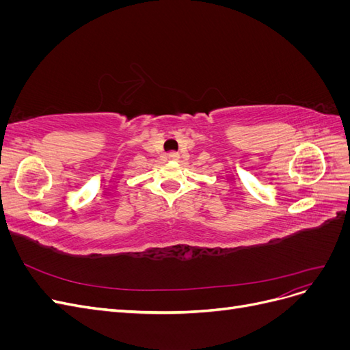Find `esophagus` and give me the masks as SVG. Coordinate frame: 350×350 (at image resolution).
I'll use <instances>...</instances> for the list:
<instances>
[{
  "mask_svg": "<svg viewBox=\"0 0 350 350\" xmlns=\"http://www.w3.org/2000/svg\"><path fill=\"white\" fill-rule=\"evenodd\" d=\"M167 159H169V161H178V159H179V154H178V153H175V152H172V153H169V154H167Z\"/></svg>",
  "mask_w": 350,
  "mask_h": 350,
  "instance_id": "34e87169",
  "label": "esophagus"
}]
</instances>
